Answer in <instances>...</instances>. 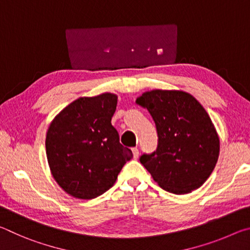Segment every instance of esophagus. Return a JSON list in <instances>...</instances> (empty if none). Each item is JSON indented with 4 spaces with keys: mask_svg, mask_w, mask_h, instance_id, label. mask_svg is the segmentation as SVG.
<instances>
[{
    "mask_svg": "<svg viewBox=\"0 0 250 250\" xmlns=\"http://www.w3.org/2000/svg\"><path fill=\"white\" fill-rule=\"evenodd\" d=\"M132 153H133V158L138 159V156H139V149H138V147H132Z\"/></svg>",
    "mask_w": 250,
    "mask_h": 250,
    "instance_id": "34e87169",
    "label": "esophagus"
}]
</instances>
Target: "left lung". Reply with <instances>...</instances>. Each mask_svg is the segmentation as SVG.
Instances as JSON below:
<instances>
[{
  "label": "left lung",
  "mask_w": 250,
  "mask_h": 250,
  "mask_svg": "<svg viewBox=\"0 0 250 250\" xmlns=\"http://www.w3.org/2000/svg\"><path fill=\"white\" fill-rule=\"evenodd\" d=\"M137 103L147 109L158 147L140 162L161 188L186 194L204 184L219 154V139L208 113L192 95L176 90L145 92Z\"/></svg>",
  "instance_id": "8db88e82"
}]
</instances>
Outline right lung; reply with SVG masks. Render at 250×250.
<instances>
[{"label": "right lung", "mask_w": 250, "mask_h": 250, "mask_svg": "<svg viewBox=\"0 0 250 250\" xmlns=\"http://www.w3.org/2000/svg\"><path fill=\"white\" fill-rule=\"evenodd\" d=\"M117 96L83 97L62 109L46 135V154L54 179L66 193L91 200L107 192L132 152L111 125Z\"/></svg>", "instance_id": "right-lung-1"}]
</instances>
